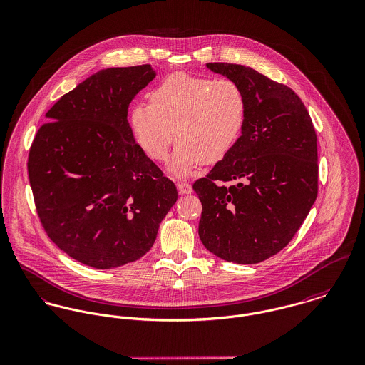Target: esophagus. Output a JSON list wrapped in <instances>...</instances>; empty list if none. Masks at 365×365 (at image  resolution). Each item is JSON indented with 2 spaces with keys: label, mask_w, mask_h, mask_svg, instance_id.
I'll list each match as a JSON object with an SVG mask.
<instances>
[{
  "label": "esophagus",
  "mask_w": 365,
  "mask_h": 365,
  "mask_svg": "<svg viewBox=\"0 0 365 365\" xmlns=\"http://www.w3.org/2000/svg\"><path fill=\"white\" fill-rule=\"evenodd\" d=\"M176 186H178V190L180 195H189L192 193V185L185 182V180H176Z\"/></svg>",
  "instance_id": "obj_1"
}]
</instances>
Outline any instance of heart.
Instances as JSON below:
<instances>
[{
  "label": "heart",
  "mask_w": 365,
  "mask_h": 365,
  "mask_svg": "<svg viewBox=\"0 0 365 365\" xmlns=\"http://www.w3.org/2000/svg\"><path fill=\"white\" fill-rule=\"evenodd\" d=\"M148 98L150 104H135L130 110L132 133L155 161L167 158L176 138L170 169L182 176L202 163L224 160L246 126L247 97L230 79L178 72L157 84Z\"/></svg>",
  "instance_id": "b5f03b06"
}]
</instances>
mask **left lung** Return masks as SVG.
Here are the masks:
<instances>
[{"label": "left lung", "mask_w": 365, "mask_h": 365, "mask_svg": "<svg viewBox=\"0 0 365 365\" xmlns=\"http://www.w3.org/2000/svg\"><path fill=\"white\" fill-rule=\"evenodd\" d=\"M207 66L242 86L247 120L233 150L193 183L202 204L198 236L222 259L257 264L289 245L317 198L315 129L290 87L243 65Z\"/></svg>", "instance_id": "8db88e82"}]
</instances>
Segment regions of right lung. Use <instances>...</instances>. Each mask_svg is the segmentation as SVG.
I'll list each match as a JSON object with an SVG mask.
<instances>
[{"instance_id": "obj_1", "label": "right lung", "mask_w": 365, "mask_h": 365, "mask_svg": "<svg viewBox=\"0 0 365 365\" xmlns=\"http://www.w3.org/2000/svg\"><path fill=\"white\" fill-rule=\"evenodd\" d=\"M154 78L148 63L91 75L56 101L31 143L29 182L40 222L84 265L139 259L178 200L128 122L130 101Z\"/></svg>"}]
</instances>
